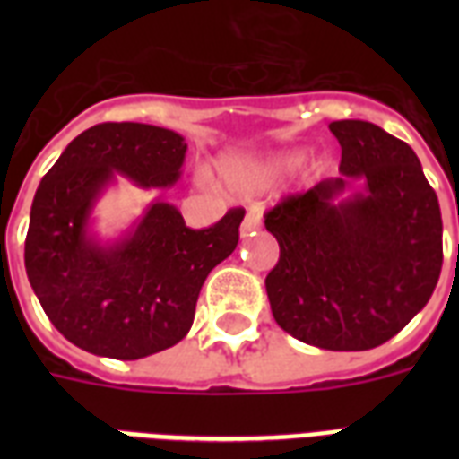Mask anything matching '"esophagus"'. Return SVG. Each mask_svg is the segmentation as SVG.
I'll use <instances>...</instances> for the list:
<instances>
[{
    "mask_svg": "<svg viewBox=\"0 0 459 459\" xmlns=\"http://www.w3.org/2000/svg\"><path fill=\"white\" fill-rule=\"evenodd\" d=\"M259 226H262V212H259L257 207H250L245 212L243 223H240V233H243V236H250L252 230H257Z\"/></svg>",
    "mask_w": 459,
    "mask_h": 459,
    "instance_id": "1",
    "label": "esophagus"
}]
</instances>
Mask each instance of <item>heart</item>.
I'll return each mask as SVG.
<instances>
[{"instance_id": "heart-1", "label": "heart", "mask_w": 459, "mask_h": 459, "mask_svg": "<svg viewBox=\"0 0 459 459\" xmlns=\"http://www.w3.org/2000/svg\"><path fill=\"white\" fill-rule=\"evenodd\" d=\"M293 161V154H273V157L262 159H230L226 164V176L240 190H259V187L269 186Z\"/></svg>"}]
</instances>
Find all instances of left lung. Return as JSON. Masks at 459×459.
I'll list each match as a JSON object with an SVG mask.
<instances>
[{
	"mask_svg": "<svg viewBox=\"0 0 459 459\" xmlns=\"http://www.w3.org/2000/svg\"><path fill=\"white\" fill-rule=\"evenodd\" d=\"M328 128L341 143V176L264 214L281 247L266 295L276 324L298 341L371 350L400 333L434 293L441 207L407 143L369 121ZM352 186L360 190L337 199Z\"/></svg>",
	"mask_w": 459,
	"mask_h": 459,
	"instance_id": "1",
	"label": "left lung"
}]
</instances>
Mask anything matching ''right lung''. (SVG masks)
Listing matches in <instances>:
<instances>
[{
  "label": "right lung",
  "instance_id": "obj_1",
  "mask_svg": "<svg viewBox=\"0 0 459 459\" xmlns=\"http://www.w3.org/2000/svg\"><path fill=\"white\" fill-rule=\"evenodd\" d=\"M186 150L169 128L97 124L39 180L25 236L28 281L54 328L92 355L140 359L183 341L202 283L236 250L245 209L193 230L173 204L154 202L118 243L90 236L92 207L117 173L169 187Z\"/></svg>",
  "mask_w": 459,
  "mask_h": 459
}]
</instances>
